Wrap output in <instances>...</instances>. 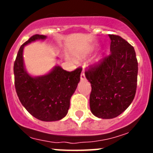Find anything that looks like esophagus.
I'll use <instances>...</instances> for the list:
<instances>
[{
    "label": "esophagus",
    "mask_w": 153,
    "mask_h": 153,
    "mask_svg": "<svg viewBox=\"0 0 153 153\" xmlns=\"http://www.w3.org/2000/svg\"><path fill=\"white\" fill-rule=\"evenodd\" d=\"M85 74H84V70L83 69V70H82V73H81L80 74V79L81 80H84L85 79Z\"/></svg>",
    "instance_id": "1"
}]
</instances>
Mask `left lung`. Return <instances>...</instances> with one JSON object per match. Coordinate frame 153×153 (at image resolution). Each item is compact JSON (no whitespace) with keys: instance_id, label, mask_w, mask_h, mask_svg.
I'll list each match as a JSON object with an SVG mask.
<instances>
[{"instance_id":"left-lung-1","label":"left lung","mask_w":153,"mask_h":153,"mask_svg":"<svg viewBox=\"0 0 153 153\" xmlns=\"http://www.w3.org/2000/svg\"><path fill=\"white\" fill-rule=\"evenodd\" d=\"M109 36L110 54L90 65L85 72L92 87L90 109L101 119L115 118L125 111L134 99L137 86L134 47L118 35Z\"/></svg>"}]
</instances>
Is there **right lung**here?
<instances>
[{"label":"right lung","mask_w":153,"mask_h":153,"mask_svg":"<svg viewBox=\"0 0 153 153\" xmlns=\"http://www.w3.org/2000/svg\"><path fill=\"white\" fill-rule=\"evenodd\" d=\"M44 35L35 34L21 46L13 64L14 85L17 97L24 108L41 121H57L67 114L70 98L80 79L81 67L69 72L56 66L49 74L33 77L25 70L23 60L24 46Z\"/></svg>","instance_id":"obj_1"}]
</instances>
